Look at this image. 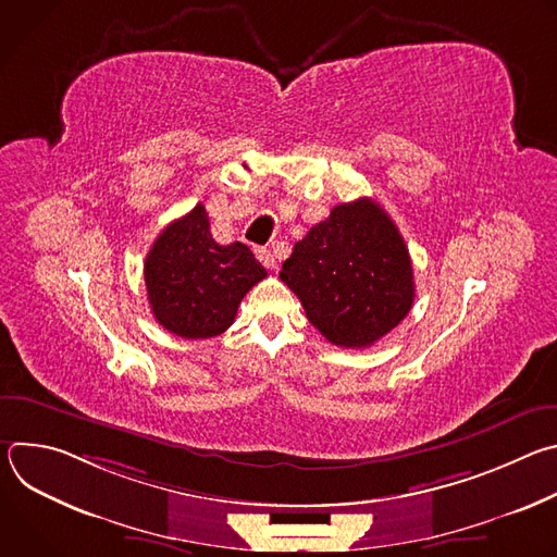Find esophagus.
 <instances>
[{
	"label": "esophagus",
	"instance_id": "esophagus-1",
	"mask_svg": "<svg viewBox=\"0 0 557 557\" xmlns=\"http://www.w3.org/2000/svg\"><path fill=\"white\" fill-rule=\"evenodd\" d=\"M258 260L269 269V271H273L275 267H277V262H275V256L271 253V249H258Z\"/></svg>",
	"mask_w": 557,
	"mask_h": 557
}]
</instances>
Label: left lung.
Listing matches in <instances>:
<instances>
[{
    "instance_id": "obj_1",
    "label": "left lung",
    "mask_w": 557,
    "mask_h": 557,
    "mask_svg": "<svg viewBox=\"0 0 557 557\" xmlns=\"http://www.w3.org/2000/svg\"><path fill=\"white\" fill-rule=\"evenodd\" d=\"M280 277L308 322L342 348L372 346L404 322L414 301L408 247L370 198L333 207L295 243Z\"/></svg>"
}]
</instances>
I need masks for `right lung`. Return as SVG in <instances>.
Instances as JSON below:
<instances>
[{"mask_svg":"<svg viewBox=\"0 0 557 557\" xmlns=\"http://www.w3.org/2000/svg\"><path fill=\"white\" fill-rule=\"evenodd\" d=\"M267 269L243 243L218 245L205 205L174 220L145 258L147 299L156 322L185 339L224 333L243 297Z\"/></svg>","mask_w":557,"mask_h":557,"instance_id":"1","label":"right lung"}]
</instances>
